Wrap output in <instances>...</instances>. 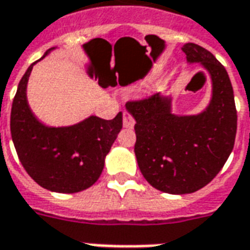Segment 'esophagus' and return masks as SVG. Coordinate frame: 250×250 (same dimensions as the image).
<instances>
[{
  "label": "esophagus",
  "instance_id": "34e87169",
  "mask_svg": "<svg viewBox=\"0 0 250 250\" xmlns=\"http://www.w3.org/2000/svg\"><path fill=\"white\" fill-rule=\"evenodd\" d=\"M123 123H124V126L126 127V129H133L134 127V118L132 117V114L126 112V110H124L123 112Z\"/></svg>",
  "mask_w": 250,
  "mask_h": 250
}]
</instances>
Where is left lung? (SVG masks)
I'll return each mask as SVG.
<instances>
[{
	"label": "left lung",
	"mask_w": 250,
	"mask_h": 250,
	"mask_svg": "<svg viewBox=\"0 0 250 250\" xmlns=\"http://www.w3.org/2000/svg\"><path fill=\"white\" fill-rule=\"evenodd\" d=\"M189 64L200 63L212 83L211 100L198 114H175L172 99L157 93L130 101L136 120L134 145L142 175L154 188L185 195L203 188L232 153L237 129L233 88L224 65L195 43L182 47Z\"/></svg>",
	"instance_id": "obj_1"
}]
</instances>
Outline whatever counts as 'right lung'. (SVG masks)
Returning <instances> with one entry per match:
<instances>
[{
	"instance_id": "add662e5",
	"label": "right lung",
	"mask_w": 250,
	"mask_h": 250,
	"mask_svg": "<svg viewBox=\"0 0 250 250\" xmlns=\"http://www.w3.org/2000/svg\"><path fill=\"white\" fill-rule=\"evenodd\" d=\"M54 48L44 52L42 61ZM21 79L10 114L11 140L22 166L41 187L75 194L100 178L105 157L123 129V113L113 120L89 116L69 126H48L35 117L27 103V82L34 64Z\"/></svg>"
}]
</instances>
